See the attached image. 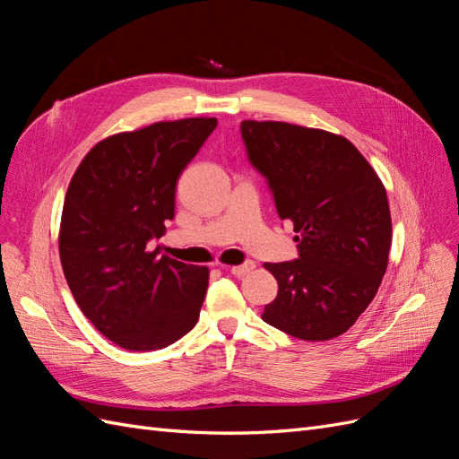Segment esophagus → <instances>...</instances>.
I'll use <instances>...</instances> for the list:
<instances>
[{"instance_id": "esophagus-1", "label": "esophagus", "mask_w": 459, "mask_h": 459, "mask_svg": "<svg viewBox=\"0 0 459 459\" xmlns=\"http://www.w3.org/2000/svg\"><path fill=\"white\" fill-rule=\"evenodd\" d=\"M230 270H231V273H233V275H238V277H243V275H247V273H251V272L255 270V262H253V260H247V262L239 264V266H231Z\"/></svg>"}]
</instances>
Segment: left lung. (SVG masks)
I'll list each match as a JSON object with an SVG mask.
<instances>
[{
    "mask_svg": "<svg viewBox=\"0 0 459 459\" xmlns=\"http://www.w3.org/2000/svg\"><path fill=\"white\" fill-rule=\"evenodd\" d=\"M241 135L299 243L297 260L264 264L280 289L262 319L302 341L335 339L369 307L386 272L385 186L342 135L273 120H243Z\"/></svg>",
    "mask_w": 459,
    "mask_h": 459,
    "instance_id": "8db88e82",
    "label": "left lung"
}]
</instances>
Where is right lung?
<instances>
[{
	"label": "right lung",
	"instance_id": "obj_1",
	"mask_svg": "<svg viewBox=\"0 0 459 459\" xmlns=\"http://www.w3.org/2000/svg\"><path fill=\"white\" fill-rule=\"evenodd\" d=\"M216 118L155 122L100 142L66 189L59 255L84 316L126 351H159L195 327L208 268L151 251L174 218L179 176Z\"/></svg>",
	"mask_w": 459,
	"mask_h": 459
}]
</instances>
